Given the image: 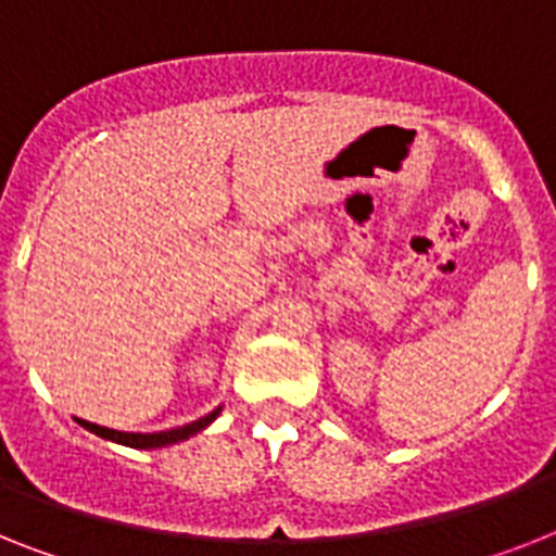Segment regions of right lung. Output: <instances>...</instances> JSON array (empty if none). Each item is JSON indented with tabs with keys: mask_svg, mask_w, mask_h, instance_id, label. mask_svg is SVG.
<instances>
[{
	"mask_svg": "<svg viewBox=\"0 0 556 556\" xmlns=\"http://www.w3.org/2000/svg\"><path fill=\"white\" fill-rule=\"evenodd\" d=\"M223 407L212 409L208 415L198 418V421L184 424V427H175V429H163V432H121V429H110V427H98V424L84 421V418H76L84 429H90L96 432L98 438H106V441H115V444H124V446H132V450H157V446H169L177 444V441H186V438L198 435L200 429H206L208 424L220 415Z\"/></svg>",
	"mask_w": 556,
	"mask_h": 556,
	"instance_id": "obj_1",
	"label": "right lung"
}]
</instances>
